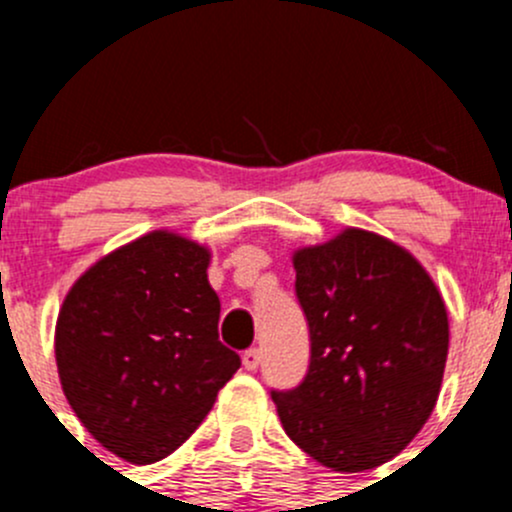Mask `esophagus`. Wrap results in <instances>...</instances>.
Returning <instances> with one entry per match:
<instances>
[{
  "mask_svg": "<svg viewBox=\"0 0 512 512\" xmlns=\"http://www.w3.org/2000/svg\"><path fill=\"white\" fill-rule=\"evenodd\" d=\"M260 361H262L260 349H247V352L242 354V366H245L247 371H255L257 366H260Z\"/></svg>",
  "mask_w": 512,
  "mask_h": 512,
  "instance_id": "34e87169",
  "label": "esophagus"
}]
</instances>
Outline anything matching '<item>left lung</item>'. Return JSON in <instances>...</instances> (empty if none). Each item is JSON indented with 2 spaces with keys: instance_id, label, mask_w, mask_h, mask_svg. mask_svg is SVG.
I'll list each match as a JSON object with an SVG mask.
<instances>
[{
  "instance_id": "obj_1",
  "label": "left lung",
  "mask_w": 512,
  "mask_h": 512,
  "mask_svg": "<svg viewBox=\"0 0 512 512\" xmlns=\"http://www.w3.org/2000/svg\"><path fill=\"white\" fill-rule=\"evenodd\" d=\"M312 361L272 391L282 428L339 473L384 466L416 438L441 391L448 312L406 247L361 227L292 252Z\"/></svg>"
}]
</instances>
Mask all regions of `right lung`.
Masks as SVG:
<instances>
[{
    "label": "right lung",
    "instance_id": "add662e5",
    "mask_svg": "<svg viewBox=\"0 0 512 512\" xmlns=\"http://www.w3.org/2000/svg\"><path fill=\"white\" fill-rule=\"evenodd\" d=\"M208 245L153 230L66 292L54 354L66 401L106 451L148 466L183 446L240 369L218 339Z\"/></svg>",
    "mask_w": 512,
    "mask_h": 512
}]
</instances>
